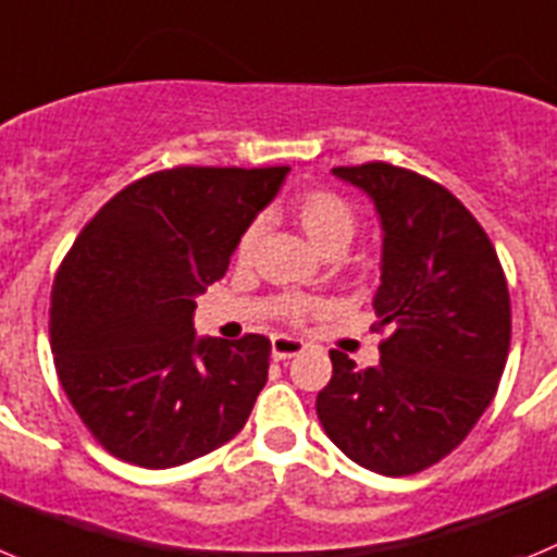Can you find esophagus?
<instances>
[{"label": "esophagus", "mask_w": 557, "mask_h": 557, "mask_svg": "<svg viewBox=\"0 0 557 557\" xmlns=\"http://www.w3.org/2000/svg\"><path fill=\"white\" fill-rule=\"evenodd\" d=\"M299 352H305V341L290 338V335H274V338H272L274 360L294 358V355H299Z\"/></svg>", "instance_id": "esophagus-1"}]
</instances>
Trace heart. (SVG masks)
I'll return each mask as SVG.
<instances>
[{
  "label": "heart",
  "instance_id": "heart-1",
  "mask_svg": "<svg viewBox=\"0 0 557 557\" xmlns=\"http://www.w3.org/2000/svg\"><path fill=\"white\" fill-rule=\"evenodd\" d=\"M294 219L302 227V233L308 235L310 244L322 255H341L352 242L355 230H358V213H355L352 205L344 197L333 191H305L302 197H297L294 202ZM260 235V222H249L244 227V233L238 235L235 242V258L247 263L255 252V244H258ZM315 305L308 299L288 297L285 299V315L294 319V322H302L305 315L313 310Z\"/></svg>",
  "mask_w": 557,
  "mask_h": 557
}]
</instances>
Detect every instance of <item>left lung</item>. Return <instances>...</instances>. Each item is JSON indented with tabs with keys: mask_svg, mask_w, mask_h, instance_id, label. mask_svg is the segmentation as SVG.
<instances>
[{
	"mask_svg": "<svg viewBox=\"0 0 557 557\" xmlns=\"http://www.w3.org/2000/svg\"><path fill=\"white\" fill-rule=\"evenodd\" d=\"M333 174L377 210L374 310L391 335L377 366L358 369L330 352L333 377L315 413L358 466L416 474L453 453L497 394L510 347L508 283L485 230L444 185L391 163Z\"/></svg>",
	"mask_w": 557,
	"mask_h": 557,
	"instance_id": "1",
	"label": "left lung"
}]
</instances>
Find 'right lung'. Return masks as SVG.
I'll return each instance as SVG.
<instances>
[{
	"label": "right lung",
	"instance_id": "obj_1",
	"mask_svg": "<svg viewBox=\"0 0 557 557\" xmlns=\"http://www.w3.org/2000/svg\"><path fill=\"white\" fill-rule=\"evenodd\" d=\"M288 172L166 169L85 224L54 277L49 344L69 403L110 455L172 469L242 433L272 341L197 335L194 310Z\"/></svg>",
	"mask_w": 557,
	"mask_h": 557
}]
</instances>
